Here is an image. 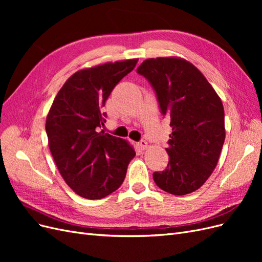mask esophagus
I'll list each match as a JSON object with an SVG mask.
<instances>
[{"label": "esophagus", "instance_id": "34e87169", "mask_svg": "<svg viewBox=\"0 0 262 262\" xmlns=\"http://www.w3.org/2000/svg\"><path fill=\"white\" fill-rule=\"evenodd\" d=\"M138 146L141 147V149H146L147 148V142L145 140H141L138 143Z\"/></svg>", "mask_w": 262, "mask_h": 262}]
</instances>
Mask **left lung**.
<instances>
[{"label":"left lung","mask_w":262,"mask_h":262,"mask_svg":"<svg viewBox=\"0 0 262 262\" xmlns=\"http://www.w3.org/2000/svg\"><path fill=\"white\" fill-rule=\"evenodd\" d=\"M137 73L152 86L172 129L168 165L153 173L155 184L175 195L193 192L219 162L225 140L223 104L200 71L184 59H147Z\"/></svg>","instance_id":"left-lung-1"}]
</instances>
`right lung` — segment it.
Masks as SVG:
<instances>
[{
  "label": "right lung",
  "mask_w": 262,
  "mask_h": 262,
  "mask_svg": "<svg viewBox=\"0 0 262 262\" xmlns=\"http://www.w3.org/2000/svg\"><path fill=\"white\" fill-rule=\"evenodd\" d=\"M138 59L78 71L55 96L46 132L55 165L69 187L90 200L105 198L122 185L134 149L120 138L99 131L110 93L136 68Z\"/></svg>",
  "instance_id": "add662e5"
}]
</instances>
